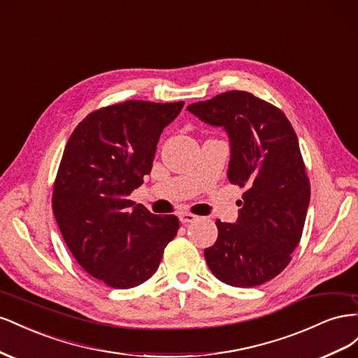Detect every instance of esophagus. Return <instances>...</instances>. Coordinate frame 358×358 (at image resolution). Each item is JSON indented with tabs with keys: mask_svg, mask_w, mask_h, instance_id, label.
Wrapping results in <instances>:
<instances>
[{
	"mask_svg": "<svg viewBox=\"0 0 358 358\" xmlns=\"http://www.w3.org/2000/svg\"><path fill=\"white\" fill-rule=\"evenodd\" d=\"M178 219H180L181 223H192V222H195L198 219V216H195V214H192V213L181 211L178 214Z\"/></svg>",
	"mask_w": 358,
	"mask_h": 358,
	"instance_id": "34e87169",
	"label": "esophagus"
}]
</instances>
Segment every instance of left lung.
I'll list each match as a JSON object with an SVG mask.
<instances>
[{
  "instance_id": "1",
  "label": "left lung",
  "mask_w": 358,
  "mask_h": 358,
  "mask_svg": "<svg viewBox=\"0 0 358 358\" xmlns=\"http://www.w3.org/2000/svg\"><path fill=\"white\" fill-rule=\"evenodd\" d=\"M228 134V178L246 187L236 223L216 220L219 236L203 250L216 278L238 288L275 278L299 246L310 201L297 135L283 112L246 91H227L187 106Z\"/></svg>"
}]
</instances>
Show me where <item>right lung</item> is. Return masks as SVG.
I'll return each mask as SVG.
<instances>
[{"instance_id":"right-lung-1","label":"right lung","mask_w":358,"mask_h":358,"mask_svg":"<svg viewBox=\"0 0 358 358\" xmlns=\"http://www.w3.org/2000/svg\"><path fill=\"white\" fill-rule=\"evenodd\" d=\"M185 101L127 100L91 112L70 135L52 210L67 248L88 274L129 289L159 268L177 216H157L129 195L151 172L163 129Z\"/></svg>"}]
</instances>
